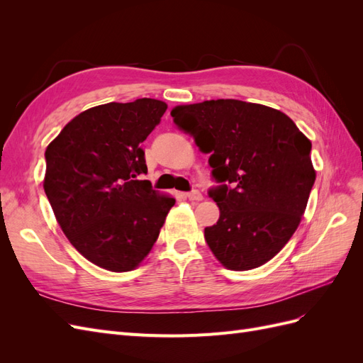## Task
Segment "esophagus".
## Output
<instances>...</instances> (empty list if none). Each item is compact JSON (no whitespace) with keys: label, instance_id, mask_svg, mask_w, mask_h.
Masks as SVG:
<instances>
[{"label":"esophagus","instance_id":"obj_1","mask_svg":"<svg viewBox=\"0 0 363 363\" xmlns=\"http://www.w3.org/2000/svg\"><path fill=\"white\" fill-rule=\"evenodd\" d=\"M186 196H188V199L192 200V201H201L203 200V194L200 191H196V189L188 192V194H186Z\"/></svg>","mask_w":363,"mask_h":363}]
</instances>
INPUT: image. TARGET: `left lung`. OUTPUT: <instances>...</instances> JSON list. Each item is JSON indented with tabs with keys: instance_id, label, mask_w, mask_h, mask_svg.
I'll use <instances>...</instances> for the list:
<instances>
[{
	"instance_id": "left-lung-1",
	"label": "left lung",
	"mask_w": 363,
	"mask_h": 363,
	"mask_svg": "<svg viewBox=\"0 0 363 363\" xmlns=\"http://www.w3.org/2000/svg\"><path fill=\"white\" fill-rule=\"evenodd\" d=\"M171 116L211 152L218 186L208 196L219 219L204 238L215 257L233 271L271 260L295 233L315 183L311 140L283 112L239 100L177 106Z\"/></svg>"
}]
</instances>
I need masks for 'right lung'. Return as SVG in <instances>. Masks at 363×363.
I'll use <instances>...</instances> for the list:
<instances>
[{
  "label": "right lung",
  "instance_id": "obj_1",
  "mask_svg": "<svg viewBox=\"0 0 363 363\" xmlns=\"http://www.w3.org/2000/svg\"><path fill=\"white\" fill-rule=\"evenodd\" d=\"M152 98L77 115L45 151L43 180L59 225L96 267L125 272L147 257L175 200L152 191L144 142L167 111Z\"/></svg>",
  "mask_w": 363,
  "mask_h": 363
}]
</instances>
